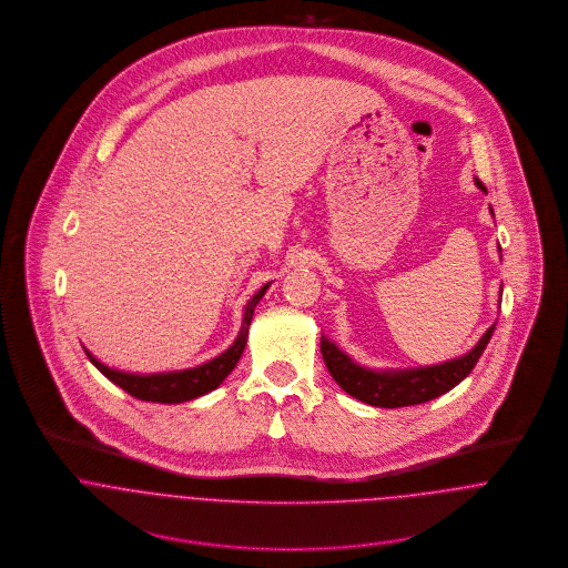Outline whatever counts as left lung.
I'll list each match as a JSON object with an SVG mask.
<instances>
[{"label":"left lung","instance_id":"left-lung-1","mask_svg":"<svg viewBox=\"0 0 568 568\" xmlns=\"http://www.w3.org/2000/svg\"><path fill=\"white\" fill-rule=\"evenodd\" d=\"M477 183L481 185V181ZM491 332H494V325L481 336L475 349H470L466 356L457 361L422 367V369H408V372L381 374V372H369L365 367H358L325 336H322V354H324L327 372L345 394L367 405L398 408V406L428 403L450 392L453 387H457L479 363L487 341L491 338Z\"/></svg>","mask_w":568,"mask_h":568}]
</instances>
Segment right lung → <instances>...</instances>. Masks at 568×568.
Here are the masks:
<instances>
[{
  "label": "right lung",
  "mask_w": 568,
  "mask_h": 568,
  "mask_svg": "<svg viewBox=\"0 0 568 568\" xmlns=\"http://www.w3.org/2000/svg\"><path fill=\"white\" fill-rule=\"evenodd\" d=\"M268 284L262 286L253 300L246 304L244 311V324L239 338L234 341V345L223 352L219 358L194 367V369H185V372H174V374H155V376H133V374H122L115 369H109L106 365H102L100 361H95L89 352V361L118 387H122L126 394H131L133 398L146 400V403H163V405H172V403H185L192 398H199L212 389H216L227 376L230 372L236 367V363L241 361L244 345H246V336H248V324L253 317V308L257 306V302L262 300V295L266 293Z\"/></svg>",
  "instance_id": "obj_1"
}]
</instances>
